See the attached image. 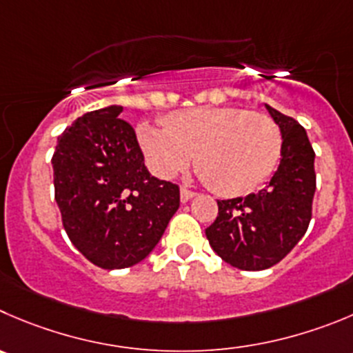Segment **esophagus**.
<instances>
[{
    "mask_svg": "<svg viewBox=\"0 0 353 353\" xmlns=\"http://www.w3.org/2000/svg\"><path fill=\"white\" fill-rule=\"evenodd\" d=\"M196 196H197L196 192L185 189V187H182V189H180V199H182V203H187V201H190L192 197H196Z\"/></svg>",
    "mask_w": 353,
    "mask_h": 353,
    "instance_id": "1",
    "label": "esophagus"
}]
</instances>
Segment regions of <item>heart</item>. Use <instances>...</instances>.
I'll use <instances>...</instances> for the list:
<instances>
[{
	"instance_id": "heart-1",
	"label": "heart",
	"mask_w": 353,
	"mask_h": 353,
	"mask_svg": "<svg viewBox=\"0 0 353 353\" xmlns=\"http://www.w3.org/2000/svg\"><path fill=\"white\" fill-rule=\"evenodd\" d=\"M137 137L150 170L174 179L192 157L201 179L220 196L253 192L274 173L283 133L268 114L241 107H192L168 114L163 126L142 123Z\"/></svg>"
}]
</instances>
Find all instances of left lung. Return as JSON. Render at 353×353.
<instances>
[{
    "label": "left lung",
    "mask_w": 353,
    "mask_h": 353,
    "mask_svg": "<svg viewBox=\"0 0 353 353\" xmlns=\"http://www.w3.org/2000/svg\"><path fill=\"white\" fill-rule=\"evenodd\" d=\"M283 133L281 163L270 182L246 197L218 201V216L206 229L221 260L241 270L279 263L305 236L315 194V152L293 117L265 105Z\"/></svg>",
    "instance_id": "1"
}]
</instances>
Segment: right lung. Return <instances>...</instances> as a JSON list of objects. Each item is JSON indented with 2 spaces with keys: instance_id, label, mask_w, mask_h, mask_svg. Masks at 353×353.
I'll return each mask as SVG.
<instances>
[{
  "instance_id": "right-lung-1",
  "label": "right lung",
  "mask_w": 353,
  "mask_h": 353,
  "mask_svg": "<svg viewBox=\"0 0 353 353\" xmlns=\"http://www.w3.org/2000/svg\"><path fill=\"white\" fill-rule=\"evenodd\" d=\"M121 105L78 117L57 140L53 185L62 223L76 250L105 270L142 261L180 206V189L143 163Z\"/></svg>"
}]
</instances>
